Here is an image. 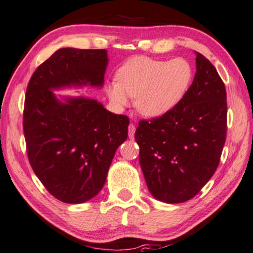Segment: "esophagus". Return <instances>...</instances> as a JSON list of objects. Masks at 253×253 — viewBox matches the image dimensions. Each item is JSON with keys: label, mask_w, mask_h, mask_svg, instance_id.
<instances>
[{"label": "esophagus", "mask_w": 253, "mask_h": 253, "mask_svg": "<svg viewBox=\"0 0 253 253\" xmlns=\"http://www.w3.org/2000/svg\"><path fill=\"white\" fill-rule=\"evenodd\" d=\"M135 125L134 124H129V126H128V137H129L130 139L134 138V134H135Z\"/></svg>", "instance_id": "34e87169"}]
</instances>
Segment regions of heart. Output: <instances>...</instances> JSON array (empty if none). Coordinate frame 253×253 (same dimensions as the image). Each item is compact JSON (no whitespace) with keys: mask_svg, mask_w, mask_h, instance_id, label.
Returning a JSON list of instances; mask_svg holds the SVG:
<instances>
[{"mask_svg":"<svg viewBox=\"0 0 253 253\" xmlns=\"http://www.w3.org/2000/svg\"><path fill=\"white\" fill-rule=\"evenodd\" d=\"M193 71L185 59L158 60L134 56L120 67L117 82L109 83L107 95L112 105L123 110L135 99L139 114L161 117L185 95Z\"/></svg>","mask_w":253,"mask_h":253,"instance_id":"heart-1","label":"heart"}]
</instances>
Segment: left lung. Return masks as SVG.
I'll return each instance as SVG.
<instances>
[{"label": "left lung", "mask_w": 253, "mask_h": 253, "mask_svg": "<svg viewBox=\"0 0 253 253\" xmlns=\"http://www.w3.org/2000/svg\"><path fill=\"white\" fill-rule=\"evenodd\" d=\"M197 73L167 114L141 120L135 131L150 193L166 203L195 197L219 165L227 131L226 88L216 68L197 52Z\"/></svg>", "instance_id": "obj_1"}]
</instances>
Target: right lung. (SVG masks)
Listing matches in <instances>:
<instances>
[{
    "label": "right lung",
    "mask_w": 253,
    "mask_h": 253,
    "mask_svg": "<svg viewBox=\"0 0 253 253\" xmlns=\"http://www.w3.org/2000/svg\"><path fill=\"white\" fill-rule=\"evenodd\" d=\"M107 50L65 47L41 65L28 83L24 134L34 172L65 203H83L101 191L129 119L88 97H56L53 89L102 87Z\"/></svg>",
    "instance_id": "1"
}]
</instances>
